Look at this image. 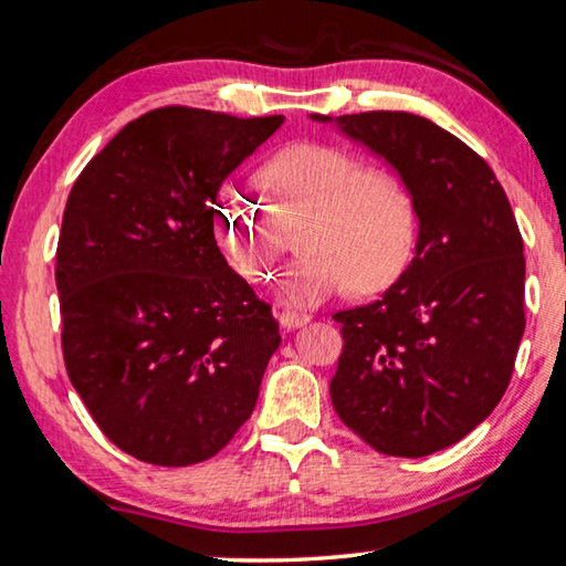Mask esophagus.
<instances>
[{
  "mask_svg": "<svg viewBox=\"0 0 566 566\" xmlns=\"http://www.w3.org/2000/svg\"><path fill=\"white\" fill-rule=\"evenodd\" d=\"M310 322H312L310 314H302V312H290V310H286V312L280 314V324H282L286 332L296 329V327H304V324H310Z\"/></svg>",
  "mask_w": 566,
  "mask_h": 566,
  "instance_id": "obj_1",
  "label": "esophagus"
}]
</instances>
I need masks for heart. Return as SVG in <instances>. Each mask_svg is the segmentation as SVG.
Masks as SVG:
<instances>
[{"instance_id":"heart-1","label":"heart","mask_w":566,"mask_h":566,"mask_svg":"<svg viewBox=\"0 0 566 566\" xmlns=\"http://www.w3.org/2000/svg\"><path fill=\"white\" fill-rule=\"evenodd\" d=\"M270 205L227 191L217 234L237 272L270 280L286 249L284 227H304L302 260L286 266L276 296L290 306H317L352 290L375 292L401 272L415 244V199L395 171L364 167L359 157L327 145L282 149L260 169Z\"/></svg>"}]
</instances>
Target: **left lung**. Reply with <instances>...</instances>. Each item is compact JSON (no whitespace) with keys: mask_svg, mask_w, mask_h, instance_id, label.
<instances>
[{"mask_svg":"<svg viewBox=\"0 0 566 566\" xmlns=\"http://www.w3.org/2000/svg\"><path fill=\"white\" fill-rule=\"evenodd\" d=\"M397 171L415 199V256L371 304L334 314L344 349L334 411L389 457H427L464 439L510 387L524 334V242L490 165L409 112L332 119Z\"/></svg>","mask_w":566,"mask_h":566,"instance_id":"1","label":"left lung"}]
</instances>
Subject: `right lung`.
Listing matches in <instances>:
<instances>
[{
	"label": "right lung",
	"mask_w": 566,
	"mask_h": 566,
	"mask_svg": "<svg viewBox=\"0 0 566 566\" xmlns=\"http://www.w3.org/2000/svg\"><path fill=\"white\" fill-rule=\"evenodd\" d=\"M282 122L147 112L66 199L64 367L104 437L139 462H205L252 417L280 324L219 252L214 217L224 179Z\"/></svg>",
	"instance_id": "right-lung-1"
}]
</instances>
